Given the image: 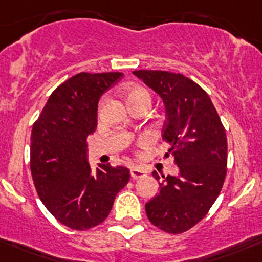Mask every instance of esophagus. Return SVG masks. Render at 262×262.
<instances>
[{
	"instance_id": "esophagus-1",
	"label": "esophagus",
	"mask_w": 262,
	"mask_h": 262,
	"mask_svg": "<svg viewBox=\"0 0 262 262\" xmlns=\"http://www.w3.org/2000/svg\"><path fill=\"white\" fill-rule=\"evenodd\" d=\"M146 175V171L144 169L139 168V166H135L131 169V178L132 179H139V178H144Z\"/></svg>"
}]
</instances>
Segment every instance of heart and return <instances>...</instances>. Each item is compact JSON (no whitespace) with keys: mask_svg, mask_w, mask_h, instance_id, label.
I'll use <instances>...</instances> for the list:
<instances>
[{"mask_svg":"<svg viewBox=\"0 0 262 262\" xmlns=\"http://www.w3.org/2000/svg\"><path fill=\"white\" fill-rule=\"evenodd\" d=\"M126 97H127L128 106L130 104L140 103V102H151V96L149 91L145 90L144 87H139V85H134V87H128L126 90Z\"/></svg>","mask_w":262,"mask_h":262,"instance_id":"1","label":"heart"}]
</instances>
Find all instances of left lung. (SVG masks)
<instances>
[{"label":"left lung","mask_w":262,"mask_h":262,"mask_svg":"<svg viewBox=\"0 0 262 262\" xmlns=\"http://www.w3.org/2000/svg\"><path fill=\"white\" fill-rule=\"evenodd\" d=\"M134 75L160 96L165 106L164 141L179 168L164 177L160 193L145 204L147 218L168 233H183L208 213L227 172V136L208 94L183 74L135 71ZM156 180L160 179L152 171Z\"/></svg>","instance_id":"1"}]
</instances>
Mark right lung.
<instances>
[{
	"instance_id": "add662e5",
	"label": "right lung",
	"mask_w": 262,
	"mask_h": 262,
	"mask_svg": "<svg viewBox=\"0 0 262 262\" xmlns=\"http://www.w3.org/2000/svg\"><path fill=\"white\" fill-rule=\"evenodd\" d=\"M122 75L79 73L69 78L51 93L32 126L34 185L48 211L72 230H90L103 222L130 180L125 166L99 164L92 171L85 141L97 128L99 98Z\"/></svg>"
}]
</instances>
